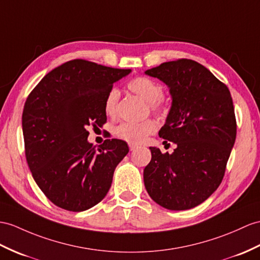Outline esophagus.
<instances>
[{"label":"esophagus","instance_id":"1","mask_svg":"<svg viewBox=\"0 0 260 260\" xmlns=\"http://www.w3.org/2000/svg\"><path fill=\"white\" fill-rule=\"evenodd\" d=\"M129 149H130V151H135V150L137 149V145H135V144H129Z\"/></svg>","mask_w":260,"mask_h":260}]
</instances>
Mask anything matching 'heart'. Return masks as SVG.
Segmentation results:
<instances>
[{"mask_svg": "<svg viewBox=\"0 0 260 260\" xmlns=\"http://www.w3.org/2000/svg\"><path fill=\"white\" fill-rule=\"evenodd\" d=\"M128 88L132 92H135L149 103L151 109L153 111L156 112L161 109L160 100L163 98L164 90L163 87L154 80L147 77H138L129 82ZM119 98L120 91L117 88H112L107 94L105 99V112L108 116H116ZM155 130V122L152 121V120H145L142 122H123L118 126L116 134L119 138H121L122 140L126 142L140 144L144 142L145 139L150 135L154 134Z\"/></svg>", "mask_w": 260, "mask_h": 260, "instance_id": "heart-1", "label": "heart"}]
</instances>
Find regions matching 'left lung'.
Here are the masks:
<instances>
[{"label":"left lung","mask_w":260,"mask_h":260,"mask_svg":"<svg viewBox=\"0 0 260 260\" xmlns=\"http://www.w3.org/2000/svg\"><path fill=\"white\" fill-rule=\"evenodd\" d=\"M144 74L169 88L172 104L159 136L176 145L171 154L150 147L144 186L167 210H189L210 198L224 178L236 139L231 92L206 67L191 59L163 62Z\"/></svg>","instance_id":"left-lung-1"}]
</instances>
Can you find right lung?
I'll list each match as a JSON object with an SVG mask.
<instances>
[{"label":"right lung","instance_id":"obj_1","mask_svg":"<svg viewBox=\"0 0 260 260\" xmlns=\"http://www.w3.org/2000/svg\"><path fill=\"white\" fill-rule=\"evenodd\" d=\"M130 73L74 59L44 76L27 97L22 116L26 161L36 184L56 206L82 212L108 193L128 144L108 139L96 148L86 128L106 123L107 94Z\"/></svg>","mask_w":260,"mask_h":260}]
</instances>
